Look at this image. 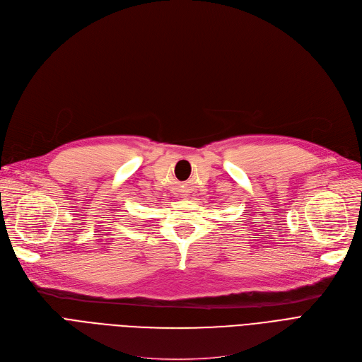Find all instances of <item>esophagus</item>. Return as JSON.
<instances>
[{
	"instance_id": "1",
	"label": "esophagus",
	"mask_w": 362,
	"mask_h": 362,
	"mask_svg": "<svg viewBox=\"0 0 362 362\" xmlns=\"http://www.w3.org/2000/svg\"><path fill=\"white\" fill-rule=\"evenodd\" d=\"M182 195H185V194H182Z\"/></svg>"
}]
</instances>
